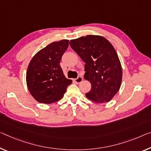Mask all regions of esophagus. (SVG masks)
<instances>
[{
    "mask_svg": "<svg viewBox=\"0 0 151 151\" xmlns=\"http://www.w3.org/2000/svg\"><path fill=\"white\" fill-rule=\"evenodd\" d=\"M83 80V78L82 77V76H78V77L77 78L74 79V81L77 83H80L82 82Z\"/></svg>",
    "mask_w": 151,
    "mask_h": 151,
    "instance_id": "obj_1",
    "label": "esophagus"
}]
</instances>
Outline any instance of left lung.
I'll return each mask as SVG.
<instances>
[{
    "label": "left lung",
    "mask_w": 151,
    "mask_h": 151,
    "mask_svg": "<svg viewBox=\"0 0 151 151\" xmlns=\"http://www.w3.org/2000/svg\"><path fill=\"white\" fill-rule=\"evenodd\" d=\"M69 44L86 63L83 77L92 86L86 96L95 103L109 102L122 80L121 63L114 47L105 38L96 35L80 37Z\"/></svg>",
    "instance_id": "obj_1"
}]
</instances>
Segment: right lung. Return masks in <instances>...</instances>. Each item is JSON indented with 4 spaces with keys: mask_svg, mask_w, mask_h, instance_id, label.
I'll return each mask as SVG.
<instances>
[{
    "mask_svg": "<svg viewBox=\"0 0 151 151\" xmlns=\"http://www.w3.org/2000/svg\"><path fill=\"white\" fill-rule=\"evenodd\" d=\"M68 46V40L54 42L37 52L30 61L26 83L30 94L39 103L50 104L59 101L72 83L65 78L60 66Z\"/></svg>",
    "mask_w": 151,
    "mask_h": 151,
    "instance_id": "1",
    "label": "right lung"
}]
</instances>
